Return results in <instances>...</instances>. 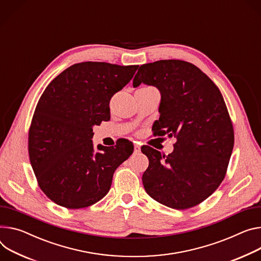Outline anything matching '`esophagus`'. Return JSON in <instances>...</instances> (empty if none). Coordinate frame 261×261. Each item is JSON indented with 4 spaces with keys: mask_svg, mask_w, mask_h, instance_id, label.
<instances>
[{
    "mask_svg": "<svg viewBox=\"0 0 261 261\" xmlns=\"http://www.w3.org/2000/svg\"><path fill=\"white\" fill-rule=\"evenodd\" d=\"M139 152H140V146H139L138 144H135V145H134V153L137 154V153H139Z\"/></svg>",
    "mask_w": 261,
    "mask_h": 261,
    "instance_id": "1",
    "label": "esophagus"
}]
</instances>
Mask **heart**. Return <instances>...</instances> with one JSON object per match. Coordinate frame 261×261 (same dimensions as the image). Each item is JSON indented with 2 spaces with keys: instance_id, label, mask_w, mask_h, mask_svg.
<instances>
[{
  "instance_id": "1",
  "label": "heart",
  "mask_w": 261,
  "mask_h": 261,
  "mask_svg": "<svg viewBox=\"0 0 261 261\" xmlns=\"http://www.w3.org/2000/svg\"><path fill=\"white\" fill-rule=\"evenodd\" d=\"M144 88H147V87H144Z\"/></svg>"
}]
</instances>
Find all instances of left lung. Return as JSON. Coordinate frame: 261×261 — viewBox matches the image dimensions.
I'll return each mask as SVG.
<instances>
[{
	"instance_id": "obj_1",
	"label": "left lung",
	"mask_w": 261,
	"mask_h": 261,
	"mask_svg": "<svg viewBox=\"0 0 261 261\" xmlns=\"http://www.w3.org/2000/svg\"><path fill=\"white\" fill-rule=\"evenodd\" d=\"M141 83L156 86L161 93L154 136L177 138L169 155L149 146L141 148L149 158L143 175L146 192L174 209L197 206L224 180L234 146L222 93L199 67L176 59L140 65L133 86Z\"/></svg>"
}]
</instances>
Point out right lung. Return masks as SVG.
<instances>
[{"label":"right lung","instance_id":"right-lung-1","mask_svg":"<svg viewBox=\"0 0 261 261\" xmlns=\"http://www.w3.org/2000/svg\"><path fill=\"white\" fill-rule=\"evenodd\" d=\"M138 65L81 62L43 91L29 129L30 162L41 191L68 208L88 207L109 192L115 170L133 153L131 141L92 145V127L110 120L109 102Z\"/></svg>","mask_w":261,"mask_h":261}]
</instances>
